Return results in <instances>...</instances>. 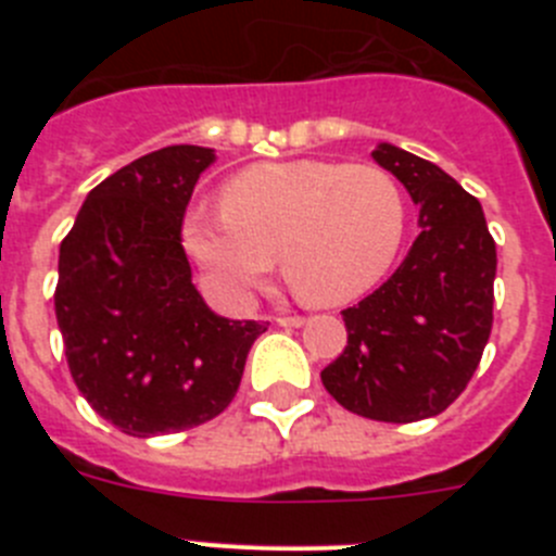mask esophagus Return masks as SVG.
Wrapping results in <instances>:
<instances>
[{
  "label": "esophagus",
  "mask_w": 556,
  "mask_h": 556,
  "mask_svg": "<svg viewBox=\"0 0 556 556\" xmlns=\"http://www.w3.org/2000/svg\"><path fill=\"white\" fill-rule=\"evenodd\" d=\"M275 323L283 328H301L306 320H303L301 314H287V317H275Z\"/></svg>",
  "instance_id": "1"
}]
</instances>
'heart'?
Here are the masks:
<instances>
[{
	"label": "heart",
	"mask_w": 556,
	"mask_h": 556,
	"mask_svg": "<svg viewBox=\"0 0 556 556\" xmlns=\"http://www.w3.org/2000/svg\"><path fill=\"white\" fill-rule=\"evenodd\" d=\"M219 211L189 214L184 244L228 303L248 301L281 258L298 301L342 306L390 273L409 225L392 172L337 161L248 166L223 186Z\"/></svg>",
	"instance_id": "heart-1"
}]
</instances>
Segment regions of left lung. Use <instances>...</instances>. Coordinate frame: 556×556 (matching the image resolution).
Returning a JSON list of instances; mask_svg holds the SVG:
<instances>
[{
	"label": "left lung",
	"mask_w": 556,
	"mask_h": 556,
	"mask_svg": "<svg viewBox=\"0 0 556 556\" xmlns=\"http://www.w3.org/2000/svg\"><path fill=\"white\" fill-rule=\"evenodd\" d=\"M372 159L420 205V233L401 267L342 312L348 345L320 378L353 415L415 424L448 409L479 367L493 331L495 242L479 200L440 166L392 144Z\"/></svg>",
	"instance_id": "obj_1"
}]
</instances>
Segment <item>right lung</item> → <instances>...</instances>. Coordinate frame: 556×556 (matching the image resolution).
<instances>
[{
  "label": "right lung",
  "instance_id": "obj_1",
  "mask_svg": "<svg viewBox=\"0 0 556 556\" xmlns=\"http://www.w3.org/2000/svg\"><path fill=\"white\" fill-rule=\"evenodd\" d=\"M214 150L141 155L88 191L61 242L55 317L77 390L130 437L228 409L264 323L225 320L191 283L184 217Z\"/></svg>",
  "mask_w": 556,
  "mask_h": 556
}]
</instances>
